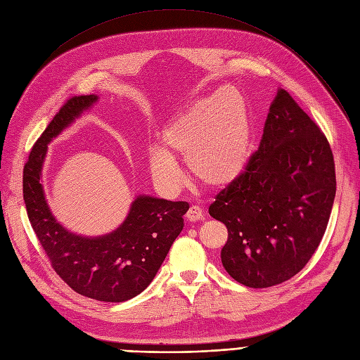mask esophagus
<instances>
[{"instance_id":"obj_1","label":"esophagus","mask_w":360,"mask_h":360,"mask_svg":"<svg viewBox=\"0 0 360 360\" xmlns=\"http://www.w3.org/2000/svg\"><path fill=\"white\" fill-rule=\"evenodd\" d=\"M186 218L189 219L191 222H196V221L203 218V211H202V208H199V207H196V205H195V207H191L189 211H187Z\"/></svg>"}]
</instances>
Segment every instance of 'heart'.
Wrapping results in <instances>:
<instances>
[{"label": "heart", "mask_w": 360, "mask_h": 360, "mask_svg": "<svg viewBox=\"0 0 360 360\" xmlns=\"http://www.w3.org/2000/svg\"><path fill=\"white\" fill-rule=\"evenodd\" d=\"M161 141L162 148L149 150V169L164 191L174 193L183 183L176 158L186 161L200 183L227 187L250 161L252 133L245 101L234 91L200 98L171 120Z\"/></svg>", "instance_id": "1"}]
</instances>
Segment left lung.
I'll list each match as a JSON object with an SVG mask.
<instances>
[{
	"mask_svg": "<svg viewBox=\"0 0 360 360\" xmlns=\"http://www.w3.org/2000/svg\"><path fill=\"white\" fill-rule=\"evenodd\" d=\"M334 198L335 167L327 138L278 89L246 171L210 207V215L229 230L222 266L252 288L295 277L322 240Z\"/></svg>",
	"mask_w": 360,
	"mask_h": 360,
	"instance_id": "left-lung-1",
	"label": "left lung"
}]
</instances>
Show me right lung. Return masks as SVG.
Wrapping results in <instances>:
<instances>
[{
    "instance_id": "right-lung-1",
    "label": "right lung",
    "mask_w": 360,
    "mask_h": 360,
    "mask_svg": "<svg viewBox=\"0 0 360 360\" xmlns=\"http://www.w3.org/2000/svg\"><path fill=\"white\" fill-rule=\"evenodd\" d=\"M96 101V95L75 96L56 114L25 165L23 199L32 229L64 283L82 296L117 303L142 293L157 276L183 230L189 203L139 195L120 227L96 237L75 234L60 224L41 183L48 145Z\"/></svg>"
}]
</instances>
